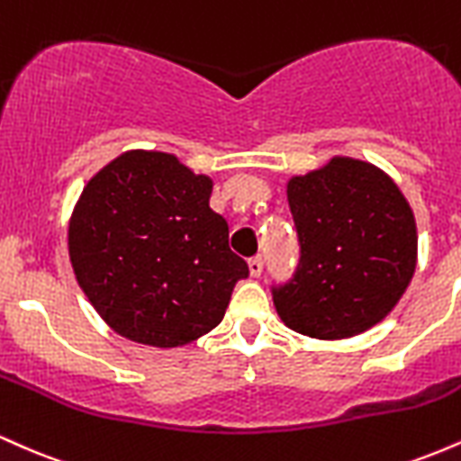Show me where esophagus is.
Returning a JSON list of instances; mask_svg holds the SVG:
<instances>
[{"mask_svg":"<svg viewBox=\"0 0 461 461\" xmlns=\"http://www.w3.org/2000/svg\"><path fill=\"white\" fill-rule=\"evenodd\" d=\"M262 271H264L262 258L260 256L251 258V260H249V273H251V277H260Z\"/></svg>","mask_w":461,"mask_h":461,"instance_id":"esophagus-1","label":"esophagus"}]
</instances>
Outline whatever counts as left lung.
Masks as SVG:
<instances>
[{
	"label": "left lung",
	"mask_w": 461,
	"mask_h": 461,
	"mask_svg": "<svg viewBox=\"0 0 461 461\" xmlns=\"http://www.w3.org/2000/svg\"><path fill=\"white\" fill-rule=\"evenodd\" d=\"M299 264L271 285L290 330L336 340L390 314L416 268V223L396 184L373 164L331 158L288 182Z\"/></svg>",
	"instance_id": "1"
}]
</instances>
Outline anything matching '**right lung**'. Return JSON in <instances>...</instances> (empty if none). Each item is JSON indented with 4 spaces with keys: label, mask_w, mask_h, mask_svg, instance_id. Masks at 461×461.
I'll return each instance as SVG.
<instances>
[{
    "label": "right lung",
    "mask_w": 461,
    "mask_h": 461,
    "mask_svg": "<svg viewBox=\"0 0 461 461\" xmlns=\"http://www.w3.org/2000/svg\"><path fill=\"white\" fill-rule=\"evenodd\" d=\"M212 179L171 153L125 151L82 190L68 258L97 314L140 345L182 347L223 321L249 267L210 208Z\"/></svg>",
    "instance_id": "add662e5"
}]
</instances>
